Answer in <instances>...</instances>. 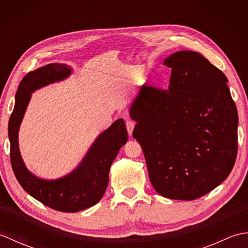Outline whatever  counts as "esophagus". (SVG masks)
<instances>
[{"instance_id":"1","label":"esophagus","mask_w":248,"mask_h":248,"mask_svg":"<svg viewBox=\"0 0 248 248\" xmlns=\"http://www.w3.org/2000/svg\"><path fill=\"white\" fill-rule=\"evenodd\" d=\"M125 125H127V130H128L129 135L132 136V132H133V129H134V123L132 120H127Z\"/></svg>"}]
</instances>
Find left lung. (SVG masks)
I'll use <instances>...</instances> for the list:
<instances>
[{
	"instance_id": "8db88e82",
	"label": "left lung",
	"mask_w": 248,
	"mask_h": 248,
	"mask_svg": "<svg viewBox=\"0 0 248 248\" xmlns=\"http://www.w3.org/2000/svg\"><path fill=\"white\" fill-rule=\"evenodd\" d=\"M168 91L141 87L129 109L152 186L161 196L194 200L229 176L238 152V110L228 78L205 57L179 51Z\"/></svg>"
}]
</instances>
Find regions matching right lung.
I'll use <instances>...</instances> for the list:
<instances>
[{
    "label": "right lung",
    "instance_id": "add662e5",
    "mask_svg": "<svg viewBox=\"0 0 248 248\" xmlns=\"http://www.w3.org/2000/svg\"><path fill=\"white\" fill-rule=\"evenodd\" d=\"M72 68L53 62L29 72L20 82L15 108L8 123L10 162L24 191L46 207L62 212H78L100 202L108 184V172L119 149L128 140L124 120L117 119L89 147L78 165L68 175L54 180L37 177L28 170L19 149V129L31 93L41 87L69 78Z\"/></svg>",
    "mask_w": 248,
    "mask_h": 248
}]
</instances>
